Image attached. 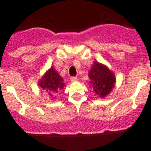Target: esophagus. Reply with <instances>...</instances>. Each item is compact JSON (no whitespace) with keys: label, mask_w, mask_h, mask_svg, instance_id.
<instances>
[{"label":"esophagus","mask_w":151,"mask_h":151,"mask_svg":"<svg viewBox=\"0 0 151 151\" xmlns=\"http://www.w3.org/2000/svg\"><path fill=\"white\" fill-rule=\"evenodd\" d=\"M70 80H71V82H76V81H77V77H76V76L71 77Z\"/></svg>","instance_id":"esophagus-1"}]
</instances>
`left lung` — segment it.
Instances as JSON below:
<instances>
[{
  "label": "left lung",
  "instance_id": "8db88e82",
  "mask_svg": "<svg viewBox=\"0 0 151 151\" xmlns=\"http://www.w3.org/2000/svg\"><path fill=\"white\" fill-rule=\"evenodd\" d=\"M89 83L93 86L94 92L99 97H105L112 91L116 78L106 66L95 62L89 73Z\"/></svg>",
  "mask_w": 151,
  "mask_h": 151
}]
</instances>
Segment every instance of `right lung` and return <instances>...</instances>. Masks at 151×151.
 <instances>
[{"instance_id":"add662e5","label":"right lung","mask_w":151,"mask_h":151,"mask_svg":"<svg viewBox=\"0 0 151 151\" xmlns=\"http://www.w3.org/2000/svg\"><path fill=\"white\" fill-rule=\"evenodd\" d=\"M39 86L43 90L48 93V95L52 96L53 94L59 92L65 86V84L63 83V78L52 67L42 77Z\"/></svg>"}]
</instances>
